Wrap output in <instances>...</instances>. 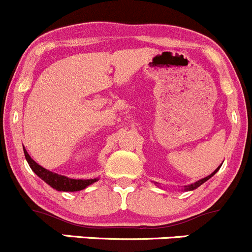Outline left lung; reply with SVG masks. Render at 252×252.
Listing matches in <instances>:
<instances>
[{"label":"left lung","instance_id":"8db88e82","mask_svg":"<svg viewBox=\"0 0 252 252\" xmlns=\"http://www.w3.org/2000/svg\"><path fill=\"white\" fill-rule=\"evenodd\" d=\"M220 166H222V164H220ZM220 166L218 167V168L216 169V171L213 172V173H211L210 175H208V177H206V178H202V179L197 180V182H195L194 184H190V185H187V187H184V190H188V191H189V190H194V189H197V188H199L200 185H202V184H204V183H205V182H207V180L210 179L211 177H213V175H215L216 173H217V172H218V169L220 168Z\"/></svg>","mask_w":252,"mask_h":252}]
</instances>
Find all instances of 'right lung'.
Wrapping results in <instances>:
<instances>
[{"mask_svg": "<svg viewBox=\"0 0 252 252\" xmlns=\"http://www.w3.org/2000/svg\"><path fill=\"white\" fill-rule=\"evenodd\" d=\"M23 150H24L25 158H27L28 163H29L32 172H34L37 177L41 178L45 183H47L50 187L58 190V191H79V190L85 189L86 187L91 185L93 183L97 182V178H95V179H72V178L64 177V175L53 173V172L48 171V169L44 168V167H41L40 164H37L36 162L29 156V154H28L27 150H25L24 147H23Z\"/></svg>", "mask_w": 252, "mask_h": 252, "instance_id": "1", "label": "right lung"}]
</instances>
